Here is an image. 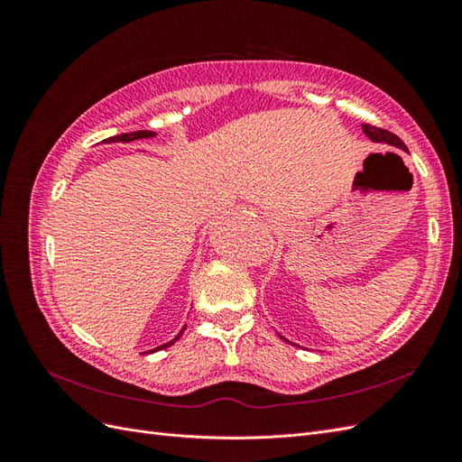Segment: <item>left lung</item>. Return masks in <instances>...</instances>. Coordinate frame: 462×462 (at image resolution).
<instances>
[{
  "label": "left lung",
  "mask_w": 462,
  "mask_h": 462,
  "mask_svg": "<svg viewBox=\"0 0 462 462\" xmlns=\"http://www.w3.org/2000/svg\"><path fill=\"white\" fill-rule=\"evenodd\" d=\"M362 131H365V134L374 143H387V144H393V146L404 150V143L393 133H389V131L380 129V127H374V125H370V123L362 125Z\"/></svg>",
  "instance_id": "8db88e82"
}]
</instances>
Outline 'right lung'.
I'll return each instance as SVG.
<instances>
[{"instance_id": "obj_1", "label": "right lung", "mask_w": 462, "mask_h": 462, "mask_svg": "<svg viewBox=\"0 0 462 462\" xmlns=\"http://www.w3.org/2000/svg\"><path fill=\"white\" fill-rule=\"evenodd\" d=\"M150 136H153L152 131H134V133H125V134H117V136H109L106 143H131V141H138V138H150ZM183 331H185V328L180 329V333H183ZM180 333L177 335V337H175L173 341L165 343V345H162V346H158V348H153V351H162V348L173 345V343L180 337Z\"/></svg>"}]
</instances>
